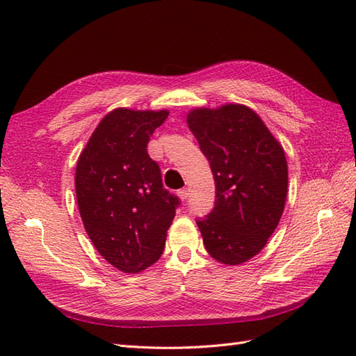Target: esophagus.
I'll return each mask as SVG.
<instances>
[{
  "mask_svg": "<svg viewBox=\"0 0 356 356\" xmlns=\"http://www.w3.org/2000/svg\"><path fill=\"white\" fill-rule=\"evenodd\" d=\"M177 195H179V197L182 199V200H186L188 195H190V190H188V188H182V190H179Z\"/></svg>",
  "mask_w": 356,
  "mask_h": 356,
  "instance_id": "34e87169",
  "label": "esophagus"
}]
</instances>
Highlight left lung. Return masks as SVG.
<instances>
[{
	"label": "left lung",
	"instance_id": "1",
	"mask_svg": "<svg viewBox=\"0 0 356 356\" xmlns=\"http://www.w3.org/2000/svg\"><path fill=\"white\" fill-rule=\"evenodd\" d=\"M186 124L216 182V207L197 220L203 245L218 263L237 266L266 246L282 218L287 197L284 149L243 104L193 108Z\"/></svg>",
	"mask_w": 356,
	"mask_h": 356
}]
</instances>
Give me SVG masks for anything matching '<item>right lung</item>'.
Returning a JSON list of instances; mask_svg holds the SVG:
<instances>
[{"label":"right lung","mask_w":356,"mask_h":356,"mask_svg":"<svg viewBox=\"0 0 356 356\" xmlns=\"http://www.w3.org/2000/svg\"><path fill=\"white\" fill-rule=\"evenodd\" d=\"M168 110L107 113L81 151L74 188L90 240L111 266L125 274L154 264L163 252L177 197L165 190L147 145Z\"/></svg>","instance_id":"right-lung-1"}]
</instances>
